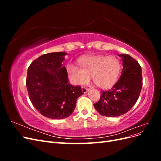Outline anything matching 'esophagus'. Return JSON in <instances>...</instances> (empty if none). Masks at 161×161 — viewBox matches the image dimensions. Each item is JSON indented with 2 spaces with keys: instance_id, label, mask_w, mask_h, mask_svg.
Segmentation results:
<instances>
[{
  "instance_id": "34e87169",
  "label": "esophagus",
  "mask_w": 161,
  "mask_h": 161,
  "mask_svg": "<svg viewBox=\"0 0 161 161\" xmlns=\"http://www.w3.org/2000/svg\"><path fill=\"white\" fill-rule=\"evenodd\" d=\"M89 91V89L86 88V86H82V91L84 92V93H86V92Z\"/></svg>"
}]
</instances>
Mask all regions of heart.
I'll list each match as a JSON object with an SVG mask.
<instances>
[{"label": "heart", "mask_w": 161, "mask_h": 161, "mask_svg": "<svg viewBox=\"0 0 161 161\" xmlns=\"http://www.w3.org/2000/svg\"><path fill=\"white\" fill-rule=\"evenodd\" d=\"M79 68L73 64L66 67L68 75L74 85H82L91 76L94 83L101 88H108L118 79L121 70L118 58L114 56L89 55L78 60Z\"/></svg>", "instance_id": "obj_1"}]
</instances>
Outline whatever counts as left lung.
Wrapping results in <instances>:
<instances>
[{
	"label": "left lung",
	"mask_w": 161,
	"mask_h": 161,
	"mask_svg": "<svg viewBox=\"0 0 161 161\" xmlns=\"http://www.w3.org/2000/svg\"><path fill=\"white\" fill-rule=\"evenodd\" d=\"M122 58L123 69L118 81L109 90L102 91L100 99L94 103L99 113L107 117L125 114L137 101L142 87V69L134 58L128 54Z\"/></svg>",
	"instance_id": "obj_1"
}]
</instances>
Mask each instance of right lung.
<instances>
[{
  "label": "right lung",
  "instance_id": "obj_1",
  "mask_svg": "<svg viewBox=\"0 0 161 161\" xmlns=\"http://www.w3.org/2000/svg\"><path fill=\"white\" fill-rule=\"evenodd\" d=\"M65 52L43 54L30 65L26 86L33 106L43 116L60 119L69 117L75 109L78 97L83 94L81 86L69 83Z\"/></svg>",
  "mask_w": 161,
  "mask_h": 161
}]
</instances>
